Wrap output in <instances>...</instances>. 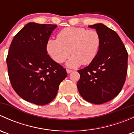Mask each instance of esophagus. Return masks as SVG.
I'll list each match as a JSON object with an SVG mask.
<instances>
[{"mask_svg": "<svg viewBox=\"0 0 134 134\" xmlns=\"http://www.w3.org/2000/svg\"><path fill=\"white\" fill-rule=\"evenodd\" d=\"M66 71H67V73H68V74L71 73V72H72V70H70V69H67V70H66Z\"/></svg>", "mask_w": 134, "mask_h": 134, "instance_id": "esophagus-1", "label": "esophagus"}]
</instances>
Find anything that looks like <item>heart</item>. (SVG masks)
Wrapping results in <instances>:
<instances>
[{
	"label": "heart",
	"mask_w": 134,
	"mask_h": 134,
	"mask_svg": "<svg viewBox=\"0 0 134 134\" xmlns=\"http://www.w3.org/2000/svg\"><path fill=\"white\" fill-rule=\"evenodd\" d=\"M100 44V36L95 30L67 27L59 32L58 39L48 40L46 49L51 58L59 63L65 62L71 52L72 56L67 66L75 68L82 63H91L98 54Z\"/></svg>",
	"instance_id": "obj_1"
}]
</instances>
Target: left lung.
I'll list each match as a JSON object with an SVG mask.
<instances>
[{
  "instance_id": "left-lung-1",
  "label": "left lung",
  "mask_w": 134,
  "mask_h": 134,
  "mask_svg": "<svg viewBox=\"0 0 134 134\" xmlns=\"http://www.w3.org/2000/svg\"><path fill=\"white\" fill-rule=\"evenodd\" d=\"M99 33L101 44L94 60L78 70L77 87L87 102L101 104L117 97L125 84L128 70V52L117 33L103 24L89 26Z\"/></svg>"
}]
</instances>
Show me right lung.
<instances>
[{
    "instance_id": "1",
    "label": "right lung",
    "mask_w": 134,
    "mask_h": 134,
    "mask_svg": "<svg viewBox=\"0 0 134 134\" xmlns=\"http://www.w3.org/2000/svg\"><path fill=\"white\" fill-rule=\"evenodd\" d=\"M56 25L29 23L12 40L6 62L9 80L17 94L37 105L56 97L65 69L47 54L46 46Z\"/></svg>"
}]
</instances>
